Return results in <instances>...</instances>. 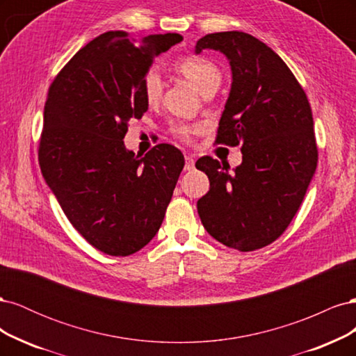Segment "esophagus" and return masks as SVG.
I'll list each match as a JSON object with an SVG mask.
<instances>
[{
  "mask_svg": "<svg viewBox=\"0 0 356 356\" xmlns=\"http://www.w3.org/2000/svg\"><path fill=\"white\" fill-rule=\"evenodd\" d=\"M193 169H195V157L186 156V170H193Z\"/></svg>",
  "mask_w": 356,
  "mask_h": 356,
  "instance_id": "1",
  "label": "esophagus"
}]
</instances>
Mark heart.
Masks as SVG:
<instances>
[{
	"mask_svg": "<svg viewBox=\"0 0 356 356\" xmlns=\"http://www.w3.org/2000/svg\"><path fill=\"white\" fill-rule=\"evenodd\" d=\"M175 70L186 77L195 88L203 93L208 89H218L221 83V71L215 63L202 56L181 58L175 62ZM143 93L147 104L154 105L160 101L163 93V80H161L159 71L149 70L143 77ZM175 132L181 138H190L193 127L181 124L175 127Z\"/></svg>",
	"mask_w": 356,
	"mask_h": 356,
	"instance_id": "b5f03b06",
	"label": "heart"
}]
</instances>
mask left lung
<instances>
[{
  "label": "left lung",
  "mask_w": 356,
  "mask_h": 356,
  "mask_svg": "<svg viewBox=\"0 0 356 356\" xmlns=\"http://www.w3.org/2000/svg\"><path fill=\"white\" fill-rule=\"evenodd\" d=\"M204 49L230 63L232 88L215 143L241 144L242 163L230 174L212 157L196 161L211 182L197 212L215 241L255 251L285 232L305 199L318 163L314 117L294 74L260 40L215 32L196 42L195 53Z\"/></svg>",
  "instance_id": "obj_1"
}]
</instances>
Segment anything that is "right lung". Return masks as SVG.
I'll use <instances>...</instances> for the list:
<instances>
[{
  "mask_svg": "<svg viewBox=\"0 0 356 356\" xmlns=\"http://www.w3.org/2000/svg\"><path fill=\"white\" fill-rule=\"evenodd\" d=\"M179 34L135 40L110 31L80 49L49 89L38 149L42 177L83 238L126 257L159 232L184 156L159 144L141 157L127 149V124L148 110L143 77Z\"/></svg>",
  "mask_w": 356,
  "mask_h": 356,
  "instance_id": "1",
  "label": "right lung"
}]
</instances>
